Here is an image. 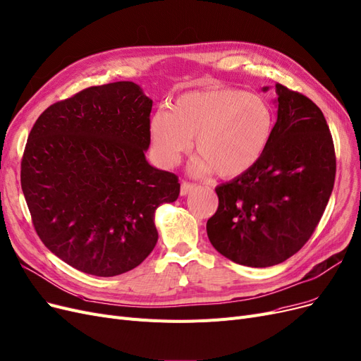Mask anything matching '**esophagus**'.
Segmentation results:
<instances>
[{"instance_id":"34e87169","label":"esophagus","mask_w":361,"mask_h":361,"mask_svg":"<svg viewBox=\"0 0 361 361\" xmlns=\"http://www.w3.org/2000/svg\"><path fill=\"white\" fill-rule=\"evenodd\" d=\"M195 184H192V183H181V189H180V195L181 196H187V195H189L190 192H193L195 190Z\"/></svg>"}]
</instances>
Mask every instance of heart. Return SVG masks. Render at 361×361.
I'll return each instance as SVG.
<instances>
[{"mask_svg":"<svg viewBox=\"0 0 361 361\" xmlns=\"http://www.w3.org/2000/svg\"><path fill=\"white\" fill-rule=\"evenodd\" d=\"M274 112L259 94L233 87H212L181 94L169 109L156 111L149 123L156 159L174 166L193 146L195 176L215 171L223 178L239 177L252 168L267 149Z\"/></svg>","mask_w":361,"mask_h":361,"instance_id":"1","label":"heart"}]
</instances>
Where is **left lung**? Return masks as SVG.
<instances>
[{
  "instance_id": "8db88e82",
  "label": "left lung",
  "mask_w": 361,
  "mask_h": 361,
  "mask_svg": "<svg viewBox=\"0 0 361 361\" xmlns=\"http://www.w3.org/2000/svg\"><path fill=\"white\" fill-rule=\"evenodd\" d=\"M274 103L267 149L247 172L216 187L218 209L207 223L212 246L246 267H271L296 254L316 230L335 183V149L320 109L280 84Z\"/></svg>"
}]
</instances>
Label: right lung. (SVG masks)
Here are the masks:
<instances>
[{"label": "right lung", "mask_w": 361, "mask_h": 361, "mask_svg": "<svg viewBox=\"0 0 361 361\" xmlns=\"http://www.w3.org/2000/svg\"><path fill=\"white\" fill-rule=\"evenodd\" d=\"M152 99L119 81L51 104L30 130L20 181L39 239L71 267L112 277L142 264L158 242L154 212L180 183L152 166Z\"/></svg>", "instance_id": "add662e5"}]
</instances>
